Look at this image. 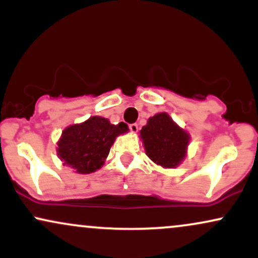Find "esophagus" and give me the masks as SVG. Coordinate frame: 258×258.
<instances>
[{
  "label": "esophagus",
  "instance_id": "esophagus-1",
  "mask_svg": "<svg viewBox=\"0 0 258 258\" xmlns=\"http://www.w3.org/2000/svg\"><path fill=\"white\" fill-rule=\"evenodd\" d=\"M128 128H130V131H131V132L136 133L138 131V125H137V123H131V125L128 126Z\"/></svg>",
  "mask_w": 258,
  "mask_h": 258
}]
</instances>
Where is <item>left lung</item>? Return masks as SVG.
Returning a JSON list of instances; mask_svg holds the SVG:
<instances>
[{
    "label": "left lung",
    "instance_id": "1",
    "mask_svg": "<svg viewBox=\"0 0 258 258\" xmlns=\"http://www.w3.org/2000/svg\"><path fill=\"white\" fill-rule=\"evenodd\" d=\"M147 155L155 164L172 168L184 159L189 143L188 133L179 128L166 114L160 112L148 120L141 130Z\"/></svg>",
    "mask_w": 258,
    "mask_h": 258
}]
</instances>
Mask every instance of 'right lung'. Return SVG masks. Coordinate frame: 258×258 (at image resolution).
<instances>
[{
    "label": "right lung",
    "instance_id": "add662e5",
    "mask_svg": "<svg viewBox=\"0 0 258 258\" xmlns=\"http://www.w3.org/2000/svg\"><path fill=\"white\" fill-rule=\"evenodd\" d=\"M127 130L123 122L111 125L108 119L92 116L64 130L58 143V156L76 172L92 173L102 167L115 138Z\"/></svg>",
    "mask_w": 258,
    "mask_h": 258
}]
</instances>
